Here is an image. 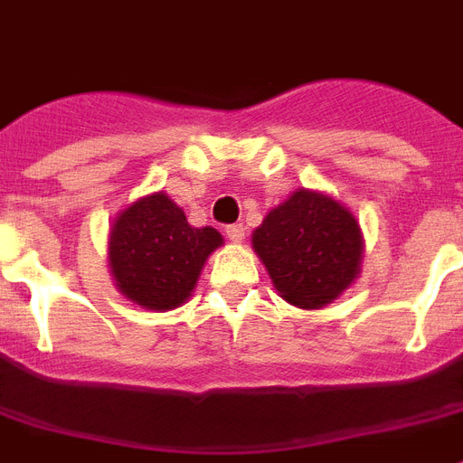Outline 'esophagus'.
<instances>
[{
  "mask_svg": "<svg viewBox=\"0 0 463 463\" xmlns=\"http://www.w3.org/2000/svg\"><path fill=\"white\" fill-rule=\"evenodd\" d=\"M227 236L229 241H234V243H241L243 241V236H246V227L243 224H229L227 227Z\"/></svg>",
  "mask_w": 463,
  "mask_h": 463,
  "instance_id": "esophagus-1",
  "label": "esophagus"
}]
</instances>
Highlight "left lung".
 <instances>
[{
  "label": "left lung",
  "instance_id": "1",
  "mask_svg": "<svg viewBox=\"0 0 463 463\" xmlns=\"http://www.w3.org/2000/svg\"><path fill=\"white\" fill-rule=\"evenodd\" d=\"M252 248L276 290L299 309H321L361 274L363 236L351 211L311 189L292 192L267 213Z\"/></svg>",
  "mask_w": 463,
  "mask_h": 463
}]
</instances>
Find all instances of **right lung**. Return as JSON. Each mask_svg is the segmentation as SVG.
<instances>
[{"label": "right lung", "mask_w": 463, "mask_h": 463, "mask_svg": "<svg viewBox=\"0 0 463 463\" xmlns=\"http://www.w3.org/2000/svg\"><path fill=\"white\" fill-rule=\"evenodd\" d=\"M222 246L213 227H192L164 192L133 201L109 229V269L121 295L152 311H171L192 295L205 260Z\"/></svg>", "instance_id": "obj_1"}]
</instances>
